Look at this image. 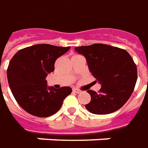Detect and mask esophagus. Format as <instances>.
Returning a JSON list of instances; mask_svg holds the SVG:
<instances>
[{
  "label": "esophagus",
  "instance_id": "obj_1",
  "mask_svg": "<svg viewBox=\"0 0 148 148\" xmlns=\"http://www.w3.org/2000/svg\"><path fill=\"white\" fill-rule=\"evenodd\" d=\"M73 92H74V93H80L81 91L79 89H77V88H73Z\"/></svg>",
  "mask_w": 148,
  "mask_h": 148
}]
</instances>
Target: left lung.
Segmentation results:
<instances>
[{
  "instance_id": "left-lung-1",
  "label": "left lung",
  "mask_w": 148,
  "mask_h": 148,
  "mask_svg": "<svg viewBox=\"0 0 148 148\" xmlns=\"http://www.w3.org/2000/svg\"><path fill=\"white\" fill-rule=\"evenodd\" d=\"M86 57L89 70L101 84L99 92L89 90L90 103L85 105L94 114H109L121 108L133 93L137 67L125 49L103 44L76 47Z\"/></svg>"
}]
</instances>
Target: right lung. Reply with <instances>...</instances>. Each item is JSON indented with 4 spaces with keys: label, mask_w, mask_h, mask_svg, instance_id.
I'll return each mask as SVG.
<instances>
[{
    "label": "right lung",
    "mask_w": 148,
    "mask_h": 148,
    "mask_svg": "<svg viewBox=\"0 0 148 148\" xmlns=\"http://www.w3.org/2000/svg\"><path fill=\"white\" fill-rule=\"evenodd\" d=\"M70 47L42 44L19 50L10 61L7 78L19 105L33 116L46 117L61 108L71 87L55 89L47 86L46 77L54 70V63Z\"/></svg>",
    "instance_id": "right-lung-1"
}]
</instances>
